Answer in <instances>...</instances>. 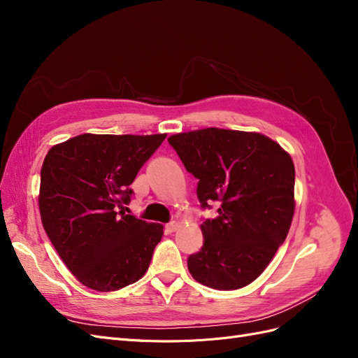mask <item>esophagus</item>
<instances>
[{
  "instance_id": "1",
  "label": "esophagus",
  "mask_w": 358,
  "mask_h": 358,
  "mask_svg": "<svg viewBox=\"0 0 358 358\" xmlns=\"http://www.w3.org/2000/svg\"><path fill=\"white\" fill-rule=\"evenodd\" d=\"M178 227H179V222H178V221H170V222L166 225V230H167L169 233H175V231L178 230Z\"/></svg>"
}]
</instances>
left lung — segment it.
<instances>
[{
  "label": "left lung",
  "instance_id": "left-lung-1",
  "mask_svg": "<svg viewBox=\"0 0 358 358\" xmlns=\"http://www.w3.org/2000/svg\"><path fill=\"white\" fill-rule=\"evenodd\" d=\"M199 179L201 208L220 201L201 224L203 246L188 258L197 282L239 289L255 280L284 243L294 215L296 171L289 154L259 133L204 128L169 137Z\"/></svg>",
  "mask_w": 358,
  "mask_h": 358
}]
</instances>
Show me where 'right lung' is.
Masks as SVG:
<instances>
[{
	"mask_svg": "<svg viewBox=\"0 0 358 358\" xmlns=\"http://www.w3.org/2000/svg\"><path fill=\"white\" fill-rule=\"evenodd\" d=\"M166 134H80L53 146L40 173L41 222L79 282L116 291L142 278L162 225L125 215L138 170Z\"/></svg>",
	"mask_w": 358,
	"mask_h": 358,
	"instance_id": "obj_1",
	"label": "right lung"
}]
</instances>
